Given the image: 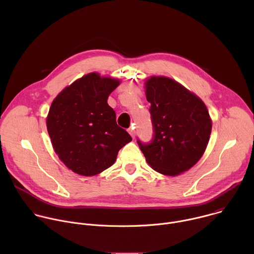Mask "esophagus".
Listing matches in <instances>:
<instances>
[{
    "label": "esophagus",
    "mask_w": 254,
    "mask_h": 254,
    "mask_svg": "<svg viewBox=\"0 0 254 254\" xmlns=\"http://www.w3.org/2000/svg\"><path fill=\"white\" fill-rule=\"evenodd\" d=\"M127 130H128V132L130 133V135L132 136V138H134V137H135V130H134V127H129Z\"/></svg>",
    "instance_id": "esophagus-1"
}]
</instances>
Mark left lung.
<instances>
[{
    "label": "left lung",
    "instance_id": "obj_1",
    "mask_svg": "<svg viewBox=\"0 0 254 254\" xmlns=\"http://www.w3.org/2000/svg\"><path fill=\"white\" fill-rule=\"evenodd\" d=\"M144 88L155 133L149 144L137 140L139 149L156 172L181 175L206 151L212 129L207 106L194 92L167 76L148 77Z\"/></svg>",
    "mask_w": 254,
    "mask_h": 254
}]
</instances>
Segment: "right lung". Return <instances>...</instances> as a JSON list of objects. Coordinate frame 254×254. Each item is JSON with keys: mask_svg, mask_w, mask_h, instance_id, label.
Segmentation results:
<instances>
[{"mask_svg": "<svg viewBox=\"0 0 254 254\" xmlns=\"http://www.w3.org/2000/svg\"><path fill=\"white\" fill-rule=\"evenodd\" d=\"M121 80L97 72L76 79L53 99L46 118L54 152L72 172L95 176L112 167L119 151L131 140L108 105Z\"/></svg>", "mask_w": 254, "mask_h": 254, "instance_id": "add662e5", "label": "right lung"}]
</instances>
